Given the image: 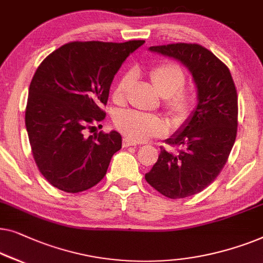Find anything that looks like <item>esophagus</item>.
<instances>
[{"label":"esophagus","mask_w":263,"mask_h":263,"mask_svg":"<svg viewBox=\"0 0 263 263\" xmlns=\"http://www.w3.org/2000/svg\"><path fill=\"white\" fill-rule=\"evenodd\" d=\"M136 145H137V143L132 142V140H130V139H127V138H124V139H123V146H124V147L136 146Z\"/></svg>","instance_id":"34e87169"}]
</instances>
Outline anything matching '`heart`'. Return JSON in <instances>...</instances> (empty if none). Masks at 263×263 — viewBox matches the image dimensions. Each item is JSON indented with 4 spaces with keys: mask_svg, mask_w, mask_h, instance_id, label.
<instances>
[{
    "mask_svg": "<svg viewBox=\"0 0 263 263\" xmlns=\"http://www.w3.org/2000/svg\"><path fill=\"white\" fill-rule=\"evenodd\" d=\"M151 82L163 98V107L172 119L182 123L188 118L193 107L191 94L183 89L186 76L179 65L174 63H162L150 71ZM135 82V73H125L114 87L112 99L117 105H123L126 94ZM117 130L132 142H144L154 137H161L167 132V125L160 117L140 113L137 110H124L114 118Z\"/></svg>",
    "mask_w": 263,
    "mask_h": 263,
    "instance_id": "b5f03b06",
    "label": "heart"
}]
</instances>
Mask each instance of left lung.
Returning a JSON list of instances; mask_svg holds the SVG:
<instances>
[{"label":"left lung","mask_w":263,"mask_h":263,"mask_svg":"<svg viewBox=\"0 0 263 263\" xmlns=\"http://www.w3.org/2000/svg\"><path fill=\"white\" fill-rule=\"evenodd\" d=\"M151 52L180 61L193 76L198 105L172 138L175 151L161 147L145 180L170 199L200 193L227 163L237 135V91L230 70L199 44L177 43L149 47Z\"/></svg>","instance_id":"8db88e82"}]
</instances>
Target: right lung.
I'll return each instance as SVG.
<instances>
[{"label":"right lung","instance_id":"add662e5","mask_svg":"<svg viewBox=\"0 0 263 263\" xmlns=\"http://www.w3.org/2000/svg\"><path fill=\"white\" fill-rule=\"evenodd\" d=\"M145 43L72 42L50 53L29 84L25 123L35 164L58 190L79 193L98 184L121 149L117 131L86 137L105 119L114 75Z\"/></svg>","mask_w":263,"mask_h":263}]
</instances>
